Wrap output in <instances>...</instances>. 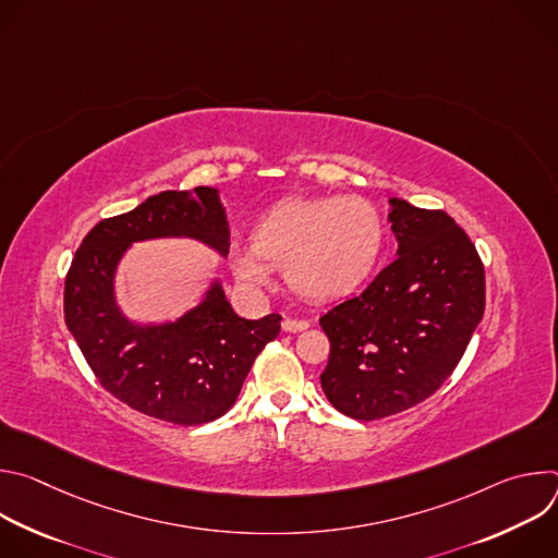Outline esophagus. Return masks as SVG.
<instances>
[{
  "instance_id": "esophagus-1",
  "label": "esophagus",
  "mask_w": 558,
  "mask_h": 558,
  "mask_svg": "<svg viewBox=\"0 0 558 558\" xmlns=\"http://www.w3.org/2000/svg\"><path fill=\"white\" fill-rule=\"evenodd\" d=\"M282 329H284L287 333H300V331L308 329V323H306V320H293V317H284Z\"/></svg>"
}]
</instances>
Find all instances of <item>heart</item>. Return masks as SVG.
Masks as SVG:
<instances>
[{
    "label": "heart",
    "instance_id": "heart-1",
    "mask_svg": "<svg viewBox=\"0 0 558 558\" xmlns=\"http://www.w3.org/2000/svg\"><path fill=\"white\" fill-rule=\"evenodd\" d=\"M254 247L231 245L229 265L247 287H267L280 267L289 287L308 300H338L373 271L381 243L379 211L357 196L289 198L254 227Z\"/></svg>",
    "mask_w": 558,
    "mask_h": 558
}]
</instances>
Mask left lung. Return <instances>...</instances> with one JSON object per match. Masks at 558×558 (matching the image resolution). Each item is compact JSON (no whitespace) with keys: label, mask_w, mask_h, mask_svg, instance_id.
Here are the masks:
<instances>
[{"label":"left lung","mask_w":558,"mask_h":558,"mask_svg":"<svg viewBox=\"0 0 558 558\" xmlns=\"http://www.w3.org/2000/svg\"><path fill=\"white\" fill-rule=\"evenodd\" d=\"M395 260L320 317L331 342L327 400L373 422L430 397L459 364L486 308V276L468 233L439 209L388 198Z\"/></svg>","instance_id":"obj_1"}]
</instances>
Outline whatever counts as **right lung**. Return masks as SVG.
<instances>
[{
  "label": "right lung",
  "instance_id": "obj_1",
  "mask_svg": "<svg viewBox=\"0 0 558 558\" xmlns=\"http://www.w3.org/2000/svg\"><path fill=\"white\" fill-rule=\"evenodd\" d=\"M154 238H192L227 258L229 220L218 190H168L97 222L65 276V327L117 400L156 420L196 426L233 407L254 360L278 338L282 317H241L214 278L177 320H130L117 302V269L134 243Z\"/></svg>",
  "mask_w": 558,
  "mask_h": 558
}]
</instances>
